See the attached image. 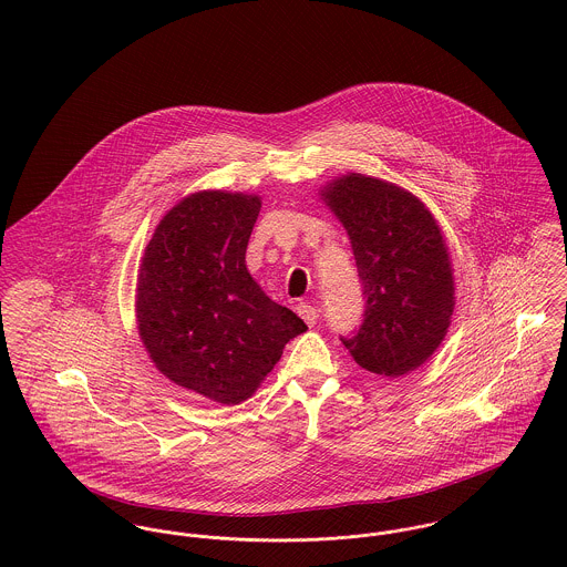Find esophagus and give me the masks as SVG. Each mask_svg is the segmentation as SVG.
I'll return each mask as SVG.
<instances>
[{
    "label": "esophagus",
    "instance_id": "esophagus-1",
    "mask_svg": "<svg viewBox=\"0 0 567 567\" xmlns=\"http://www.w3.org/2000/svg\"><path fill=\"white\" fill-rule=\"evenodd\" d=\"M297 312H299V317L306 321V323L312 324L317 323V310L310 306V303H299L297 306Z\"/></svg>",
    "mask_w": 567,
    "mask_h": 567
}]
</instances>
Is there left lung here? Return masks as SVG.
I'll use <instances>...</instances> for the list:
<instances>
[{"label":"left lung","mask_w":567,"mask_h":567,"mask_svg":"<svg viewBox=\"0 0 567 567\" xmlns=\"http://www.w3.org/2000/svg\"><path fill=\"white\" fill-rule=\"evenodd\" d=\"M321 198L351 240L367 297L364 321L342 342L362 369L402 378L432 358L452 323L456 288L443 231L414 194L375 176H336Z\"/></svg>","instance_id":"left-lung-1"}]
</instances>
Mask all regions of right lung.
<instances>
[{"instance_id":"add662e5","label":"right lung","mask_w":567,"mask_h":567,"mask_svg":"<svg viewBox=\"0 0 567 567\" xmlns=\"http://www.w3.org/2000/svg\"><path fill=\"white\" fill-rule=\"evenodd\" d=\"M259 207L257 194L194 192L165 212L140 264L135 315L151 360L218 404L248 400L308 329L246 268Z\"/></svg>"}]
</instances>
